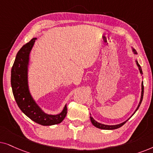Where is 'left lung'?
<instances>
[{
	"mask_svg": "<svg viewBox=\"0 0 153 153\" xmlns=\"http://www.w3.org/2000/svg\"><path fill=\"white\" fill-rule=\"evenodd\" d=\"M132 51H133V52H134V54H137V52H136V51L135 50H134V48H132ZM136 64H137V66H138V69H139V71H140V74H143V71H142L141 67H140V66L139 65V64H138V61L136 60ZM143 89H144V87H143V83L142 82V84H141V96H140V102H139V103H138V106H137V108H136V111H134V114L136 112V111H137V110L138 109V108H139L140 105V103H141V102H142V100H143ZM134 114H133V115H134ZM132 115H131V116H132ZM130 117H129V118H130ZM129 119H128V120H129ZM90 120H91V123H92V125H93L94 126V127H97V128H99V129H105V130H112V129H117V128L121 127L122 126L125 125V124L126 123V122H127V120H127L124 122V123L119 124V125H103V124H101V123H98V122L96 121L94 119V118H93L92 117H91V116H90Z\"/></svg>",
	"mask_w": 153,
	"mask_h": 153,
	"instance_id": "left-lung-1",
	"label": "left lung"
}]
</instances>
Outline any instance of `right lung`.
<instances>
[{
    "mask_svg": "<svg viewBox=\"0 0 153 153\" xmlns=\"http://www.w3.org/2000/svg\"><path fill=\"white\" fill-rule=\"evenodd\" d=\"M37 38L24 45L17 52L11 70V86L14 97L20 110L35 123L43 126L59 124L67 114L66 105L57 115H50L42 111L30 94L28 82L29 56Z\"/></svg>",
    "mask_w": 153,
    "mask_h": 153,
    "instance_id": "add662e5",
    "label": "right lung"
}]
</instances>
